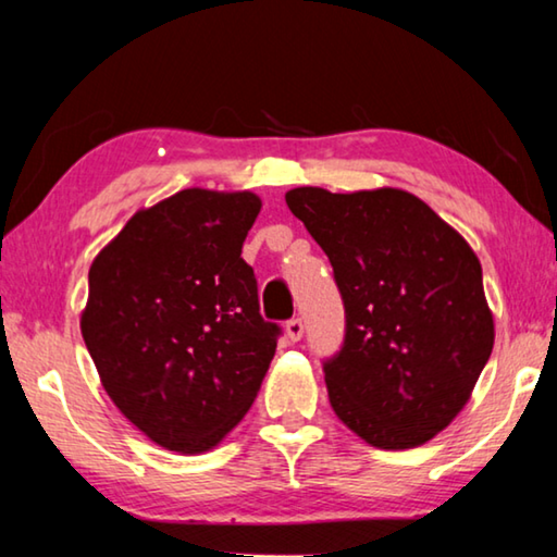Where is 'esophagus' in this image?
<instances>
[{
	"instance_id": "1",
	"label": "esophagus",
	"mask_w": 557,
	"mask_h": 557,
	"mask_svg": "<svg viewBox=\"0 0 557 557\" xmlns=\"http://www.w3.org/2000/svg\"><path fill=\"white\" fill-rule=\"evenodd\" d=\"M285 332H287L289 343H297V339H300V337H302V332H305V322H302L300 318H293V320H287Z\"/></svg>"
}]
</instances>
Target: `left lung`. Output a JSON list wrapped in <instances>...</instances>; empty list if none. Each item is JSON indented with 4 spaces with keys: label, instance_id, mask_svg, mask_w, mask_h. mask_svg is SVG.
Instances as JSON below:
<instances>
[{
    "label": "left lung",
    "instance_id": "8db88e82",
    "mask_svg": "<svg viewBox=\"0 0 557 557\" xmlns=\"http://www.w3.org/2000/svg\"><path fill=\"white\" fill-rule=\"evenodd\" d=\"M289 212L330 257L345 339L322 362L330 405L364 443L408 450L450 425L493 352L483 268L403 189L297 187Z\"/></svg>",
    "mask_w": 557,
    "mask_h": 557
}]
</instances>
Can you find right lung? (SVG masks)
I'll use <instances>...</instances> for the list:
<instances>
[{
    "instance_id": "1",
    "label": "right lung",
    "mask_w": 557,
    "mask_h": 557,
    "mask_svg": "<svg viewBox=\"0 0 557 557\" xmlns=\"http://www.w3.org/2000/svg\"><path fill=\"white\" fill-rule=\"evenodd\" d=\"M252 193L182 189L139 210L89 268L82 337L107 395L152 443L205 453L250 410L275 358L243 243Z\"/></svg>"
}]
</instances>
